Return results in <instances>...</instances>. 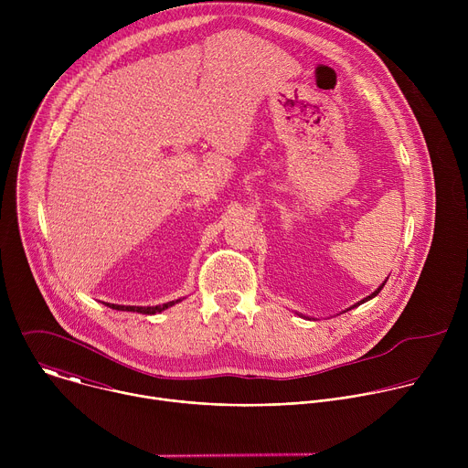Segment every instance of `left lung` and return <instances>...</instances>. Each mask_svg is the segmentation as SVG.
Wrapping results in <instances>:
<instances>
[{
    "instance_id": "1",
    "label": "left lung",
    "mask_w": 468,
    "mask_h": 468,
    "mask_svg": "<svg viewBox=\"0 0 468 468\" xmlns=\"http://www.w3.org/2000/svg\"><path fill=\"white\" fill-rule=\"evenodd\" d=\"M387 280H388V278H387ZM387 280H385V282H383V283H381V285H379V287H378V289H376V291H374V292H372V294H370V296H367V298H363V300H361V302H357V303H354V305H352V307H348V309H346V311H350V309H354V307H357V305H361V303H365V302H368V300H372V298H374V296H378V292H379V291H381V289H383V285H385V283H387ZM346 311H345V313H346ZM296 314H298V316H303V318H305V314H302V313H296ZM307 318H309V316H307ZM313 320H314V318H313Z\"/></svg>"
}]
</instances>
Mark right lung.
I'll list each match as a JSON object with an SVG mask.
<instances>
[{"label": "right lung", "mask_w": 468, "mask_h": 468, "mask_svg": "<svg viewBox=\"0 0 468 468\" xmlns=\"http://www.w3.org/2000/svg\"><path fill=\"white\" fill-rule=\"evenodd\" d=\"M181 300H174V302H168V303H163V305H155V307H137V305H116V303H107L111 309H116V311H133V313H143V314H155V313H161L176 303H179Z\"/></svg>", "instance_id": "obj_1"}]
</instances>
